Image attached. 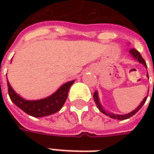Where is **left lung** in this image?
I'll return each mask as SVG.
<instances>
[{
	"instance_id": "1",
	"label": "left lung",
	"mask_w": 154,
	"mask_h": 154,
	"mask_svg": "<svg viewBox=\"0 0 154 154\" xmlns=\"http://www.w3.org/2000/svg\"><path fill=\"white\" fill-rule=\"evenodd\" d=\"M129 55L131 56L132 57L134 58V59H135V60H137L139 63L142 64V65L145 66V68H146V69H147V65H146V61H145V60H144L143 58H142V57H141V55L140 54V53H139V52L137 51V49H130V50H129ZM146 77L149 78L148 72H147V74H146ZM153 85H154V84H153ZM148 93H149V89H148ZM147 97H148V95L144 97V99L142 100V101L140 103V105H139L138 106H137V107L135 109L133 110L132 112H129V113H126V114H116V113H113V112H109V111H107V110L103 108V106L101 105V102H100V99H99V96H98V92L95 91L94 94V101H95V104H96L97 107L98 108V109L100 110V112H101L103 114L106 115V116H108V117H111V118H112V119L120 120V121L128 119V118H129V117H131L132 116H134V115L137 112H138L139 109H141V108L143 106L144 104H145V102H146Z\"/></svg>"
}]
</instances>
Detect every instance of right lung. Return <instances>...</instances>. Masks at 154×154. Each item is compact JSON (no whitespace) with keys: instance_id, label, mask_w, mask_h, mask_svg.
Segmentation results:
<instances>
[{"instance_id":"right-lung-1","label":"right lung","mask_w":154,"mask_h":154,"mask_svg":"<svg viewBox=\"0 0 154 154\" xmlns=\"http://www.w3.org/2000/svg\"><path fill=\"white\" fill-rule=\"evenodd\" d=\"M12 61V60H11ZM75 80L63 84L50 96L39 100H26L17 94L7 80L8 95L11 101L27 114L34 117H46L58 112L62 108L68 97V93Z\"/></svg>"}]
</instances>
